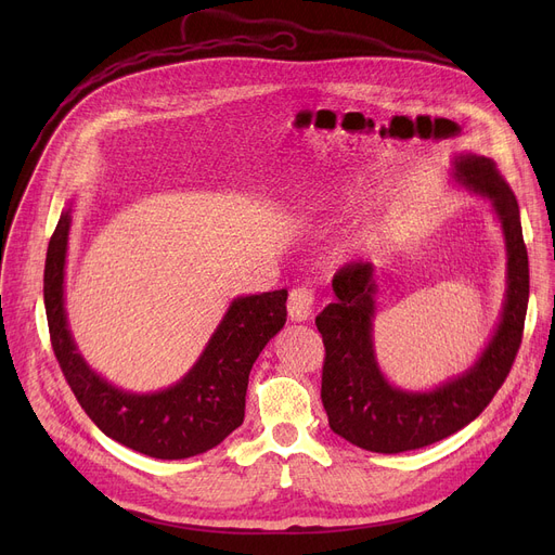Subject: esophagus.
Here are the masks:
<instances>
[{
	"label": "esophagus",
	"mask_w": 555,
	"mask_h": 555,
	"mask_svg": "<svg viewBox=\"0 0 555 555\" xmlns=\"http://www.w3.org/2000/svg\"><path fill=\"white\" fill-rule=\"evenodd\" d=\"M314 308V293L308 287H297L289 293L287 299V317L289 322H308Z\"/></svg>",
	"instance_id": "obj_1"
}]
</instances>
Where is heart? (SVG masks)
<instances>
[{"label": "heart", "instance_id": "1", "mask_svg": "<svg viewBox=\"0 0 555 555\" xmlns=\"http://www.w3.org/2000/svg\"><path fill=\"white\" fill-rule=\"evenodd\" d=\"M377 241H380V231H377V227L364 224L348 236V241L344 243V249H348V254L364 251V249H371Z\"/></svg>", "mask_w": 555, "mask_h": 555}]
</instances>
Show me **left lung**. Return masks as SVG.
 <instances>
[{
	"mask_svg": "<svg viewBox=\"0 0 555 555\" xmlns=\"http://www.w3.org/2000/svg\"><path fill=\"white\" fill-rule=\"evenodd\" d=\"M450 182L490 202L506 247V295L488 344L459 375L425 391L389 383L375 356V297L383 274L373 262H356L333 279L335 304L314 324L326 346L322 402L331 429L369 452L398 454L448 439L473 423L504 385L521 344L529 306V256L524 247L519 207L494 162L459 153L450 164Z\"/></svg>",
	"mask_w": 555,
	"mask_h": 555,
	"instance_id": "left-lung-1",
	"label": "left lung"
}]
</instances>
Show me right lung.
I'll use <instances>...</instances> for the list:
<instances>
[{
    "label": "right lung",
    "instance_id": "1",
    "mask_svg": "<svg viewBox=\"0 0 555 555\" xmlns=\"http://www.w3.org/2000/svg\"><path fill=\"white\" fill-rule=\"evenodd\" d=\"M72 207L67 202L49 241L44 308L53 353L85 414L109 439L155 459H189L216 448L243 425L249 371L285 326L287 289L236 297L178 383L151 393L126 391L87 364L69 328L65 266Z\"/></svg>",
    "mask_w": 555,
    "mask_h": 555
}]
</instances>
